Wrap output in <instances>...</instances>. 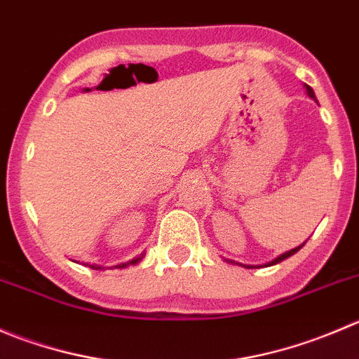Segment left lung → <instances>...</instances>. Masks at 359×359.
<instances>
[{"label": "left lung", "mask_w": 359, "mask_h": 359, "mask_svg": "<svg viewBox=\"0 0 359 359\" xmlns=\"http://www.w3.org/2000/svg\"><path fill=\"white\" fill-rule=\"evenodd\" d=\"M305 91H307V95L311 96L312 100H316V95H314V91H312V87L311 86H307V83H305ZM305 245V242L302 243V245H298V247H294V249H291V250H287V252H284V254H280V256H277L276 259H272L270 261V263H266V264H263V266H272V264H277V263H280V261H284V259H287V257L290 256H293V254H297L298 250L302 249V247ZM226 263H236V261H233V259H224ZM236 264H240V266H243V268H259L261 264H243V263H236Z\"/></svg>", "instance_id": "1"}]
</instances>
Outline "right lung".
I'll use <instances>...</instances> for the list:
<instances>
[{"mask_svg":"<svg viewBox=\"0 0 359 359\" xmlns=\"http://www.w3.org/2000/svg\"><path fill=\"white\" fill-rule=\"evenodd\" d=\"M142 257H144V254H140V256H138V257H133V259L126 261V263L114 264V266H110V268H126V266H131V264L140 263ZM86 264H87V266H89V268H93V270H105V266H102V264H89V263H86ZM107 268H109V266H107Z\"/></svg>","mask_w":359,"mask_h":359,"instance_id":"add662e5","label":"right lung"}]
</instances>
